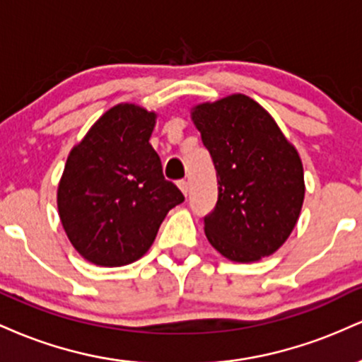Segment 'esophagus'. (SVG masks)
<instances>
[{"label":"esophagus","mask_w":362,"mask_h":362,"mask_svg":"<svg viewBox=\"0 0 362 362\" xmlns=\"http://www.w3.org/2000/svg\"><path fill=\"white\" fill-rule=\"evenodd\" d=\"M178 189L182 190V194L187 195V194H189V182H187V180H178Z\"/></svg>","instance_id":"obj_1"}]
</instances>
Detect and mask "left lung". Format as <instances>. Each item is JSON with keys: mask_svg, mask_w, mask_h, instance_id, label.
I'll return each instance as SVG.
<instances>
[{"mask_svg": "<svg viewBox=\"0 0 362 362\" xmlns=\"http://www.w3.org/2000/svg\"><path fill=\"white\" fill-rule=\"evenodd\" d=\"M195 127L218 175L207 240L226 259L257 262L279 250L300 218L305 175L272 115L243 93L195 105Z\"/></svg>", "mask_w": 362, "mask_h": 362, "instance_id": "left-lung-1", "label": "left lung"}]
</instances>
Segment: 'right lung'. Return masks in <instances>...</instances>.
I'll use <instances>...</instances> for the list:
<instances>
[{
	"label": "right lung",
	"mask_w": 362,
	"mask_h": 362,
	"mask_svg": "<svg viewBox=\"0 0 362 362\" xmlns=\"http://www.w3.org/2000/svg\"><path fill=\"white\" fill-rule=\"evenodd\" d=\"M155 124V112L119 103L69 151L57 211L69 242L91 264L120 267L141 259L168 211L184 202L149 144Z\"/></svg>",
	"instance_id": "add662e5"
}]
</instances>
